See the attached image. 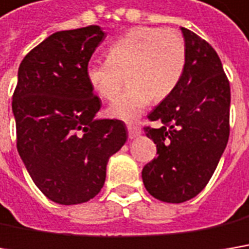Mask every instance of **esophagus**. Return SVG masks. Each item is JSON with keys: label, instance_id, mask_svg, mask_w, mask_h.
I'll use <instances>...</instances> for the list:
<instances>
[{"label": "esophagus", "instance_id": "1", "mask_svg": "<svg viewBox=\"0 0 249 249\" xmlns=\"http://www.w3.org/2000/svg\"><path fill=\"white\" fill-rule=\"evenodd\" d=\"M128 135H129V138H137L138 135H141V129H139L138 126H135V125H128Z\"/></svg>", "mask_w": 249, "mask_h": 249}]
</instances>
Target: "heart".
<instances>
[{"label":"heart","mask_w":249,"mask_h":249,"mask_svg":"<svg viewBox=\"0 0 249 249\" xmlns=\"http://www.w3.org/2000/svg\"><path fill=\"white\" fill-rule=\"evenodd\" d=\"M186 57V40L179 31L137 26L111 42L106 59H91L86 77L91 90L104 100L118 94L126 77L129 86L107 114L135 121L152 98L163 100L178 87Z\"/></svg>","instance_id":"heart-1"}]
</instances>
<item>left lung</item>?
Returning <instances> with one entry per match:
<instances>
[{"label": "left lung", "mask_w": 249, "mask_h": 249, "mask_svg": "<svg viewBox=\"0 0 249 249\" xmlns=\"http://www.w3.org/2000/svg\"><path fill=\"white\" fill-rule=\"evenodd\" d=\"M186 67L178 87L155 108L143 126L156 143V159L142 169V180L155 198L183 203L206 187L230 135V81L217 52L195 32L182 28Z\"/></svg>", "instance_id": "obj_1"}]
</instances>
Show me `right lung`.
Wrapping results in <instances>:
<instances>
[{"label":"right lung","mask_w":249,"mask_h":249,"mask_svg":"<svg viewBox=\"0 0 249 249\" xmlns=\"http://www.w3.org/2000/svg\"><path fill=\"white\" fill-rule=\"evenodd\" d=\"M100 26L56 32L29 52L12 95L17 148L37 189L59 204L86 203L106 182L107 162L128 138L121 120H95L101 100L86 66Z\"/></svg>","instance_id":"obj_1"}]
</instances>
